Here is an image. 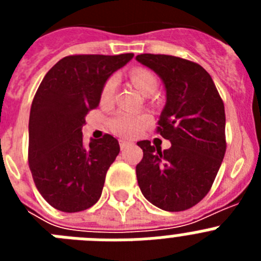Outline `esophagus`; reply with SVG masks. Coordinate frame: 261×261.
Returning a JSON list of instances; mask_svg holds the SVG:
<instances>
[{
	"mask_svg": "<svg viewBox=\"0 0 261 261\" xmlns=\"http://www.w3.org/2000/svg\"><path fill=\"white\" fill-rule=\"evenodd\" d=\"M119 145H120V149L123 150V149H125V147L130 146V145H133V144L130 141H125V140H120Z\"/></svg>",
	"mask_w": 261,
	"mask_h": 261,
	"instance_id": "esophagus-1",
	"label": "esophagus"
}]
</instances>
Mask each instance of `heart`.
Returning a JSON list of instances; mask_svg holds the SVG:
<instances>
[{"label": "heart", "instance_id": "obj_1", "mask_svg": "<svg viewBox=\"0 0 261 261\" xmlns=\"http://www.w3.org/2000/svg\"><path fill=\"white\" fill-rule=\"evenodd\" d=\"M130 80L133 85L137 87L142 94L150 95L156 89V77L153 74V71L147 70L145 68H135L130 71ZM116 77H110L105 82L100 91V100L103 103L110 102L115 94L116 89ZM151 117L146 114H133L126 111H119L117 114L111 117L108 121L111 132L120 137L132 138L144 130L145 126L150 124Z\"/></svg>", "mask_w": 261, "mask_h": 261}]
</instances>
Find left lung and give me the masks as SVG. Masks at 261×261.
<instances>
[{"instance_id":"1","label":"left lung","mask_w":261,"mask_h":261,"mask_svg":"<svg viewBox=\"0 0 261 261\" xmlns=\"http://www.w3.org/2000/svg\"><path fill=\"white\" fill-rule=\"evenodd\" d=\"M166 87L156 133L171 142L161 150L149 140L136 166L138 186L153 205L167 212L195 206L211 191L226 153L225 106L211 74L197 62L168 55H138Z\"/></svg>"}]
</instances>
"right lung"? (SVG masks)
<instances>
[{
	"label": "right lung",
	"instance_id": "right-lung-1",
	"mask_svg": "<svg viewBox=\"0 0 261 261\" xmlns=\"http://www.w3.org/2000/svg\"><path fill=\"white\" fill-rule=\"evenodd\" d=\"M133 56L71 55L41 81L30 112L29 166L40 195L57 211H86L102 195L119 142L106 133L84 146L82 126L108 77Z\"/></svg>",
	"mask_w": 261,
	"mask_h": 261
}]
</instances>
